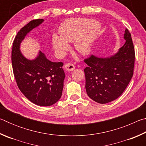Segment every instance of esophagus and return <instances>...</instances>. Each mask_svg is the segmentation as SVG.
Returning <instances> with one entry per match:
<instances>
[{"mask_svg":"<svg viewBox=\"0 0 146 146\" xmlns=\"http://www.w3.org/2000/svg\"><path fill=\"white\" fill-rule=\"evenodd\" d=\"M64 68L66 69V71H73L74 69L75 68V66H74L72 63L68 62V63L66 64L65 65H64Z\"/></svg>","mask_w":146,"mask_h":146,"instance_id":"esophagus-1","label":"esophagus"}]
</instances>
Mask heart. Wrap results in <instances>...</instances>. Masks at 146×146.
<instances>
[{"instance_id": "b5f03b06", "label": "heart", "mask_w": 146, "mask_h": 146, "mask_svg": "<svg viewBox=\"0 0 146 146\" xmlns=\"http://www.w3.org/2000/svg\"><path fill=\"white\" fill-rule=\"evenodd\" d=\"M101 26L92 19L74 18L68 19L59 28L60 36L54 34L51 42L58 53H64L68 48V42H74V47L78 52L86 55L91 50L93 44L98 37Z\"/></svg>"}]
</instances>
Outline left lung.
<instances>
[{"instance_id": "obj_1", "label": "left lung", "mask_w": 146, "mask_h": 146, "mask_svg": "<svg viewBox=\"0 0 146 146\" xmlns=\"http://www.w3.org/2000/svg\"><path fill=\"white\" fill-rule=\"evenodd\" d=\"M125 42L118 53L109 58L91 55L84 59L86 90L89 97L100 104L117 99L122 95L134 72L135 53L130 32L126 28Z\"/></svg>"}]
</instances>
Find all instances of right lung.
I'll list each match as a JSON object with an SVG mask.
<instances>
[{
  "instance_id": "add662e5",
  "label": "right lung",
  "mask_w": 146,
  "mask_h": 146,
  "mask_svg": "<svg viewBox=\"0 0 146 146\" xmlns=\"http://www.w3.org/2000/svg\"><path fill=\"white\" fill-rule=\"evenodd\" d=\"M44 21L35 19L22 28L17 34L11 51V62L15 78L19 90L35 104L49 106L60 99L65 73L63 62H53L40 51L34 60H28L20 51V44L31 29Z\"/></svg>"
}]
</instances>
